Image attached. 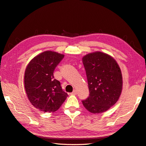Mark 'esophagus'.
Listing matches in <instances>:
<instances>
[{
    "label": "esophagus",
    "mask_w": 146,
    "mask_h": 146,
    "mask_svg": "<svg viewBox=\"0 0 146 146\" xmlns=\"http://www.w3.org/2000/svg\"><path fill=\"white\" fill-rule=\"evenodd\" d=\"M71 94H73V95H76V94H77V91L76 90H74L73 91V92L71 93Z\"/></svg>",
    "instance_id": "1"
}]
</instances>
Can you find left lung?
I'll return each mask as SVG.
<instances>
[{"instance_id": "1", "label": "left lung", "mask_w": 146, "mask_h": 146, "mask_svg": "<svg viewBox=\"0 0 146 146\" xmlns=\"http://www.w3.org/2000/svg\"><path fill=\"white\" fill-rule=\"evenodd\" d=\"M89 96L82 104L92 113H101L112 107L121 95L122 75L112 57L101 52L88 54L82 59Z\"/></svg>"}]
</instances>
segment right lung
Masks as SVG:
<instances>
[{
  "mask_svg": "<svg viewBox=\"0 0 146 146\" xmlns=\"http://www.w3.org/2000/svg\"><path fill=\"white\" fill-rule=\"evenodd\" d=\"M64 55L45 51L35 57L27 66L24 81L28 99L43 112L53 113L61 107L68 96L61 83L54 78V71Z\"/></svg>",
  "mask_w": 146,
  "mask_h": 146,
  "instance_id": "obj_1",
  "label": "right lung"
}]
</instances>
